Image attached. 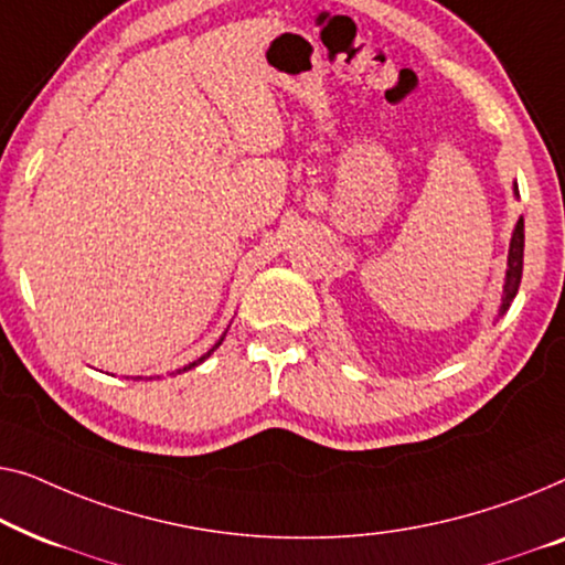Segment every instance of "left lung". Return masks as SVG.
<instances>
[{
  "mask_svg": "<svg viewBox=\"0 0 565 565\" xmlns=\"http://www.w3.org/2000/svg\"><path fill=\"white\" fill-rule=\"evenodd\" d=\"M514 196H520V189L514 184ZM522 256H524V220L520 217L518 225L512 230L510 241V256H507V276H504V289H502V305H499V315L502 317L510 305L518 297L520 281H522Z\"/></svg>",
  "mask_w": 565,
  "mask_h": 565,
  "instance_id": "1",
  "label": "left lung"
}]
</instances>
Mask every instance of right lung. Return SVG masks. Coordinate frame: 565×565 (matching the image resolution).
I'll use <instances>...</instances> for the list:
<instances>
[{
	"label": "right lung",
	"mask_w": 565,
	"mask_h": 565,
	"mask_svg": "<svg viewBox=\"0 0 565 565\" xmlns=\"http://www.w3.org/2000/svg\"><path fill=\"white\" fill-rule=\"evenodd\" d=\"M225 335H227V332H222V338H220V340H217V343H214V345H212V348H210V351H206V353H204V355H202V359H196V361H194V363H189V365H184V369H179V371H177V373H184V371H189V369H194V365H200V363H204V361H206V359H210V355H212V353H214V351H217V348H220V345H222V340H225ZM138 379H140V376H138Z\"/></svg>",
	"instance_id": "right-lung-1"
}]
</instances>
